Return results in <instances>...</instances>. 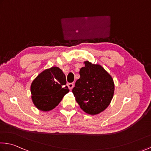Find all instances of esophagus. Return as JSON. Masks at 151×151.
Wrapping results in <instances>:
<instances>
[{"label": "esophagus", "mask_w": 151, "mask_h": 151, "mask_svg": "<svg viewBox=\"0 0 151 151\" xmlns=\"http://www.w3.org/2000/svg\"><path fill=\"white\" fill-rule=\"evenodd\" d=\"M67 86H68L69 89L71 90L72 88L74 87V84L73 83H68V84H67Z\"/></svg>", "instance_id": "esophagus-1"}]
</instances>
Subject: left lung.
<instances>
[{
  "mask_svg": "<svg viewBox=\"0 0 151 151\" xmlns=\"http://www.w3.org/2000/svg\"><path fill=\"white\" fill-rule=\"evenodd\" d=\"M84 64L73 93L83 111L90 115H97L104 111L111 103L115 88L114 80L99 64L88 61Z\"/></svg>",
  "mask_w": 151,
  "mask_h": 151,
  "instance_id": "1",
  "label": "left lung"
}]
</instances>
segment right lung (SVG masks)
<instances>
[{
  "mask_svg": "<svg viewBox=\"0 0 151 151\" xmlns=\"http://www.w3.org/2000/svg\"><path fill=\"white\" fill-rule=\"evenodd\" d=\"M66 76L58 67L45 69L37 75L31 85L32 99L34 106L43 111L55 108L69 92Z\"/></svg>",
  "mask_w": 151,
  "mask_h": 151,
  "instance_id": "obj_1",
  "label": "right lung"
}]
</instances>
